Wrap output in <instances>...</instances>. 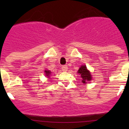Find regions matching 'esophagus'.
Masks as SVG:
<instances>
[{"instance_id": "1", "label": "esophagus", "mask_w": 129, "mask_h": 129, "mask_svg": "<svg viewBox=\"0 0 129 129\" xmlns=\"http://www.w3.org/2000/svg\"><path fill=\"white\" fill-rule=\"evenodd\" d=\"M67 69H68V67H67V66H66V65H64V66H63L62 67V70L63 72H66V71H67Z\"/></svg>"}]
</instances>
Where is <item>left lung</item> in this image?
<instances>
[{"instance_id": "left-lung-1", "label": "left lung", "mask_w": 129, "mask_h": 129, "mask_svg": "<svg viewBox=\"0 0 129 129\" xmlns=\"http://www.w3.org/2000/svg\"><path fill=\"white\" fill-rule=\"evenodd\" d=\"M78 73L81 75V77L82 78V82L85 84L87 81H90L92 79V75L90 73L87 69L85 66H82L78 71Z\"/></svg>"}]
</instances>
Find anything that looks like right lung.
<instances>
[{"mask_svg":"<svg viewBox=\"0 0 129 129\" xmlns=\"http://www.w3.org/2000/svg\"><path fill=\"white\" fill-rule=\"evenodd\" d=\"M45 75H47V76H49V75L51 74V72L49 71H45Z\"/></svg>","mask_w":129,"mask_h":129,"instance_id":"obj_1","label":"right lung"}]
</instances>
